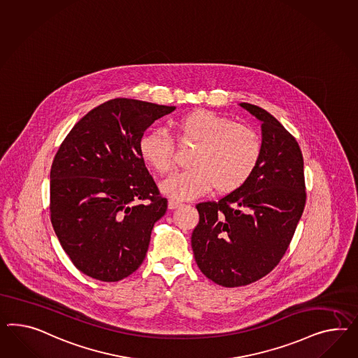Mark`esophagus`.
<instances>
[{
    "label": "esophagus",
    "instance_id": "34e87169",
    "mask_svg": "<svg viewBox=\"0 0 358 358\" xmlns=\"http://www.w3.org/2000/svg\"><path fill=\"white\" fill-rule=\"evenodd\" d=\"M181 203L180 202H177V201H174V199H169L168 201V208L169 210H174V208H177V207H180Z\"/></svg>",
    "mask_w": 358,
    "mask_h": 358
}]
</instances>
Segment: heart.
I'll use <instances>...</instances> for the list:
<instances>
[{
  "label": "heart",
  "mask_w": 358,
  "mask_h": 358,
  "mask_svg": "<svg viewBox=\"0 0 358 358\" xmlns=\"http://www.w3.org/2000/svg\"><path fill=\"white\" fill-rule=\"evenodd\" d=\"M185 142L196 145L189 169L171 174L162 182V192L174 201L193 199L208 193L236 192L248 182L261 160L262 142L252 126L233 122L213 110L198 109L176 121ZM139 152L159 174L173 164V142L166 131L156 129L139 141Z\"/></svg>",
  "instance_id": "obj_1"
}]
</instances>
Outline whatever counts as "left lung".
<instances>
[{"label": "left lung", "instance_id": "8db88e82", "mask_svg": "<svg viewBox=\"0 0 358 358\" xmlns=\"http://www.w3.org/2000/svg\"><path fill=\"white\" fill-rule=\"evenodd\" d=\"M240 106L262 122L261 160L240 189L196 204L199 222L192 234L199 270L227 288L259 280L278 266L306 202L297 141L267 110Z\"/></svg>", "mask_w": 358, "mask_h": 358}]
</instances>
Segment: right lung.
Segmentation results:
<instances>
[{
    "label": "right lung",
    "mask_w": 358,
    "mask_h": 358,
    "mask_svg": "<svg viewBox=\"0 0 358 358\" xmlns=\"http://www.w3.org/2000/svg\"><path fill=\"white\" fill-rule=\"evenodd\" d=\"M176 106L118 97L90 110L70 130L50 168V222L78 270L122 280L145 261L163 198L139 141Z\"/></svg>",
    "instance_id": "right-lung-1"
}]
</instances>
